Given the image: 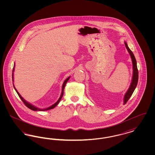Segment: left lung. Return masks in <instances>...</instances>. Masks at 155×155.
I'll use <instances>...</instances> for the list:
<instances>
[{"mask_svg":"<svg viewBox=\"0 0 155 155\" xmlns=\"http://www.w3.org/2000/svg\"><path fill=\"white\" fill-rule=\"evenodd\" d=\"M125 45L126 48L127 49V51L130 54L131 58L132 59L133 64V80H132V82L131 84V85L128 89V91L126 92L124 98V104L127 102V101L129 100L130 97L133 95V92H134L135 89L137 85L138 81V68H137L136 59H135V56L133 54V52L130 49V48H128V45H127L126 42H125Z\"/></svg>","mask_w":155,"mask_h":155,"instance_id":"obj_1","label":"left lung"}]
</instances>
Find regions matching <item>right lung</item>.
<instances>
[{
    "instance_id": "obj_1",
    "label": "right lung",
    "mask_w": 155,
    "mask_h": 155,
    "mask_svg": "<svg viewBox=\"0 0 155 155\" xmlns=\"http://www.w3.org/2000/svg\"><path fill=\"white\" fill-rule=\"evenodd\" d=\"M14 71V68H13V72ZM12 78H13V73L12 74ZM70 79V77H68L67 78L66 80L64 81V83H63V88H62V92H61V96L60 97V98L59 99V100L56 102V103H54V104H53L52 106H50V107H48V108H46V109H38V108H37L36 107H35V106H32V104H31L29 103H28L27 102H26L23 98H22V97L21 96V95H20V94L17 91V89L15 88V86H14V88H15V91L17 92V94H18V95L20 97V98L21 99V101H22V102L24 103V104L28 107V108H29L31 110H32L34 111H45V110H51V109H53L54 107H55L58 104V103H59V102L60 101V100L61 99V98H62V97H63V94H64V87H65V85H66V84L67 82L68 81V80Z\"/></svg>"
}]
</instances>
